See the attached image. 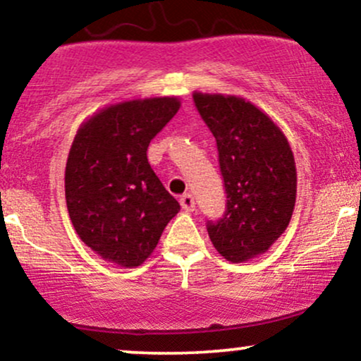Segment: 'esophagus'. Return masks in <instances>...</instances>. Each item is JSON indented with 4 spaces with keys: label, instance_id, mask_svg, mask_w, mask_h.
<instances>
[{
    "label": "esophagus",
    "instance_id": "34e87169",
    "mask_svg": "<svg viewBox=\"0 0 361 361\" xmlns=\"http://www.w3.org/2000/svg\"><path fill=\"white\" fill-rule=\"evenodd\" d=\"M180 205L185 212H193L195 210V198L192 193H185L183 197L180 198Z\"/></svg>",
    "mask_w": 361,
    "mask_h": 361
}]
</instances>
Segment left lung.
Here are the masks:
<instances>
[{
	"label": "left lung",
	"instance_id": "left-lung-1",
	"mask_svg": "<svg viewBox=\"0 0 361 361\" xmlns=\"http://www.w3.org/2000/svg\"><path fill=\"white\" fill-rule=\"evenodd\" d=\"M212 130L227 193L221 221L209 222L219 255L244 263L264 255L285 233L297 197V169L287 135L268 114L235 94L193 91Z\"/></svg>",
	"mask_w": 361,
	"mask_h": 361
}]
</instances>
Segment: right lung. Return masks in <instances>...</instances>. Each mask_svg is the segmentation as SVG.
<instances>
[{
	"label": "right lung",
	"mask_w": 361,
	"mask_h": 361,
	"mask_svg": "<svg viewBox=\"0 0 361 361\" xmlns=\"http://www.w3.org/2000/svg\"><path fill=\"white\" fill-rule=\"evenodd\" d=\"M178 97L103 106L78 128L66 163V205L74 231L102 259L142 264L180 210L147 161L151 139L180 110Z\"/></svg>",
	"instance_id": "right-lung-1"
}]
</instances>
